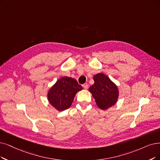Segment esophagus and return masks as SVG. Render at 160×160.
Listing matches in <instances>:
<instances>
[{
    "instance_id": "1",
    "label": "esophagus",
    "mask_w": 160,
    "mask_h": 160,
    "mask_svg": "<svg viewBox=\"0 0 160 160\" xmlns=\"http://www.w3.org/2000/svg\"><path fill=\"white\" fill-rule=\"evenodd\" d=\"M82 87H83L84 89H85V90H87V89L88 88V85L87 84H84L83 85H82Z\"/></svg>"
}]
</instances>
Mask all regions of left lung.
Listing matches in <instances>:
<instances>
[{"label": "left lung", "mask_w": 160, "mask_h": 160, "mask_svg": "<svg viewBox=\"0 0 160 160\" xmlns=\"http://www.w3.org/2000/svg\"><path fill=\"white\" fill-rule=\"evenodd\" d=\"M94 83L89 88L96 104L101 110H106L116 104L119 92L118 86L107 75L102 73L96 74Z\"/></svg>", "instance_id": "1"}]
</instances>
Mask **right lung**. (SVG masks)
Returning <instances> with one entry per match:
<instances>
[{"instance_id":"obj_1","label":"right lung","mask_w":160,"mask_h":160,"mask_svg":"<svg viewBox=\"0 0 160 160\" xmlns=\"http://www.w3.org/2000/svg\"><path fill=\"white\" fill-rule=\"evenodd\" d=\"M82 89V86L75 79L62 77L50 88L47 99L56 110L63 111L71 106L76 94Z\"/></svg>"}]
</instances>
